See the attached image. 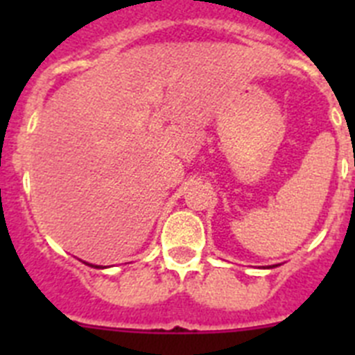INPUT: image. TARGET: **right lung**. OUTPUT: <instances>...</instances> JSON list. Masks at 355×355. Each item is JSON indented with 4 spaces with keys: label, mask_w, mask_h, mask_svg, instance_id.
Instances as JSON below:
<instances>
[{
    "label": "right lung",
    "mask_w": 355,
    "mask_h": 355,
    "mask_svg": "<svg viewBox=\"0 0 355 355\" xmlns=\"http://www.w3.org/2000/svg\"><path fill=\"white\" fill-rule=\"evenodd\" d=\"M85 265H89V266H94V268H105V266H101V265H92V263H85Z\"/></svg>",
    "instance_id": "add662e5"
}]
</instances>
